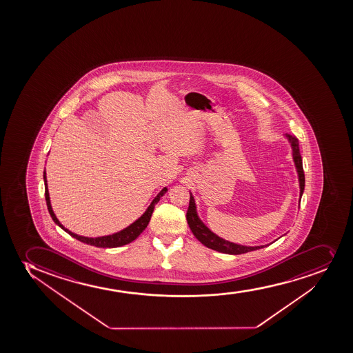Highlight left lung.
Returning a JSON list of instances; mask_svg holds the SVG:
<instances>
[{
    "label": "left lung",
    "mask_w": 353,
    "mask_h": 353,
    "mask_svg": "<svg viewBox=\"0 0 353 353\" xmlns=\"http://www.w3.org/2000/svg\"><path fill=\"white\" fill-rule=\"evenodd\" d=\"M289 140L292 142V154H294V161H295L296 168H297V172H299V179H300V188H301V197L303 194L304 183V170L303 164H302V156L300 152V143H299V139L295 135H288ZM186 220L189 224L191 231L194 233V236L201 241L203 245L209 247L211 250H218L221 253H226V254H243L250 250H259L263 246L256 247H247L241 246V245H236V243H230L226 240L221 239L218 235L214 234L212 232L210 231L209 228H206L201 219L198 218L197 212H196V204H194V199L192 194H190L189 208H188V212H186Z\"/></svg>",
    "instance_id": "obj_1"
}]
</instances>
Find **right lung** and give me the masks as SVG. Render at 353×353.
Segmentation results:
<instances>
[{
    "instance_id": "obj_1",
    "label": "right lung",
    "mask_w": 353,
    "mask_h": 353,
    "mask_svg": "<svg viewBox=\"0 0 353 353\" xmlns=\"http://www.w3.org/2000/svg\"><path fill=\"white\" fill-rule=\"evenodd\" d=\"M43 177H44V184H46V205H48V210H49L50 216L52 218L53 221H54L59 228H63L65 232H68V234L73 236V238H76L77 240H79L81 243H88V245H91V246L101 247V248H114V247L123 246V245H127V243H132V241L137 239V236L148 226L150 218H152V211H154L155 205L159 203V198L162 197L168 191L167 188L162 189V191H161V192L156 196L155 199L152 201V204L149 205L147 211H145L135 223H133V224L125 228V230H122V231L118 232V233H114V234L112 235H106V236L86 238V236H80V235L74 234L72 232L68 231V228H65L64 226L59 223L57 216H54V213H53L51 203H50L49 190H48V184H46V170L43 172Z\"/></svg>"
}]
</instances>
